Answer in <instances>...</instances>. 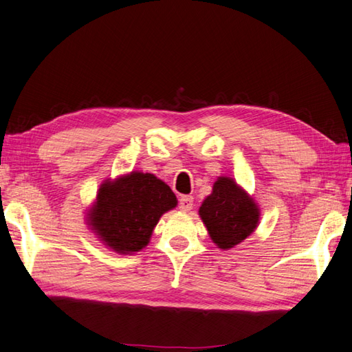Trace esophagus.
<instances>
[{"mask_svg": "<svg viewBox=\"0 0 352 352\" xmlns=\"http://www.w3.org/2000/svg\"><path fill=\"white\" fill-rule=\"evenodd\" d=\"M178 207H179V210L184 211V213H187V211H190L192 207H193V198H192V196H182V198H179Z\"/></svg>", "mask_w": 352, "mask_h": 352, "instance_id": "obj_1", "label": "esophagus"}]
</instances>
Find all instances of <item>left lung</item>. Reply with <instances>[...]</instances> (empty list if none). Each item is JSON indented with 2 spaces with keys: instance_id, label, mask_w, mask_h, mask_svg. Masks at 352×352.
Listing matches in <instances>:
<instances>
[{
  "instance_id": "left-lung-1",
  "label": "left lung",
  "mask_w": 352,
  "mask_h": 352,
  "mask_svg": "<svg viewBox=\"0 0 352 352\" xmlns=\"http://www.w3.org/2000/svg\"><path fill=\"white\" fill-rule=\"evenodd\" d=\"M199 217L219 249L230 250L250 236L259 225L261 210L231 177H217L213 190L202 201Z\"/></svg>"
}]
</instances>
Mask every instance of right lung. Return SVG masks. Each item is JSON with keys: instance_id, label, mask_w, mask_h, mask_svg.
<instances>
[{"instance_id": "obj_1", "label": "right lung", "mask_w": 352, "mask_h": 352, "mask_svg": "<svg viewBox=\"0 0 352 352\" xmlns=\"http://www.w3.org/2000/svg\"><path fill=\"white\" fill-rule=\"evenodd\" d=\"M170 187L150 173L106 178L87 210V225L106 248L133 255L148 246L160 217L177 207Z\"/></svg>"}]
</instances>
